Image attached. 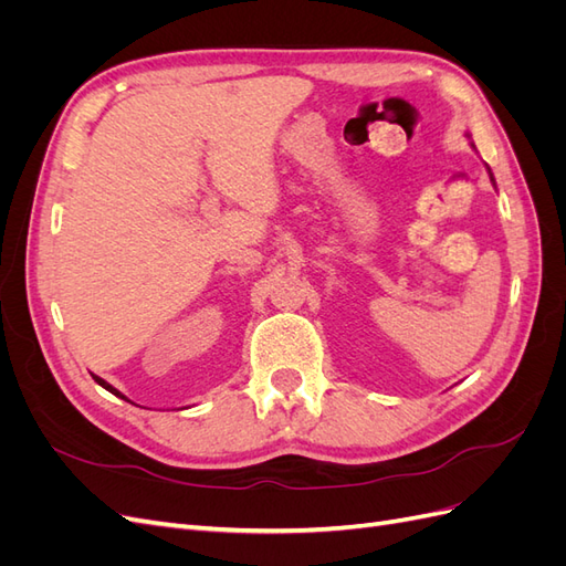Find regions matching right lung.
<instances>
[{"mask_svg":"<svg viewBox=\"0 0 566 566\" xmlns=\"http://www.w3.org/2000/svg\"><path fill=\"white\" fill-rule=\"evenodd\" d=\"M92 378H94V380H96V382H98L101 387H104V389H108L111 394H115V397H119V399H125V397H123V394H119V391H117L115 387H111V385H108L106 380H101V378H98V375H92Z\"/></svg>","mask_w":566,"mask_h":566,"instance_id":"obj_1","label":"right lung"}]
</instances>
